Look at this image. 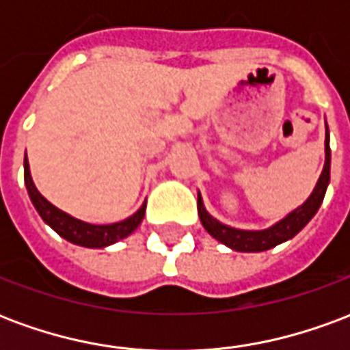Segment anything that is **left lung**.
<instances>
[{
  "label": "left lung",
  "mask_w": 350,
  "mask_h": 350,
  "mask_svg": "<svg viewBox=\"0 0 350 350\" xmlns=\"http://www.w3.org/2000/svg\"><path fill=\"white\" fill-rule=\"evenodd\" d=\"M324 152H326V161H324L323 174L317 182L315 189L311 193V197L296 208L293 213H288L285 219L275 223L273 227L266 228V230H240V228H232L223 225L217 219H213L210 213L206 212L202 198L198 195V217L202 227L210 232V234L219 240L221 243L228 245L234 251H245V253H257V251H266L275 247L278 243L291 240L293 236L300 232L301 228L308 225L311 217L315 215L317 210L321 208L326 195V187L330 183V135H328V127H326V140H324Z\"/></svg>",
  "instance_id": "left-lung-1"
}]
</instances>
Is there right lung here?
Instances as JSON below:
<instances>
[{"instance_id":"obj_1","label":"right lung","mask_w":350,"mask_h":350,"mask_svg":"<svg viewBox=\"0 0 350 350\" xmlns=\"http://www.w3.org/2000/svg\"><path fill=\"white\" fill-rule=\"evenodd\" d=\"M24 182H26L27 193L33 202L35 210L39 212L44 223H49L50 227L56 230L57 234L65 238L67 242L77 243V245H84V247H107L110 243H116L125 236H129L135 228L142 223L144 219L146 204L140 206L137 213H133L127 219L120 221V223H112V225H90L84 221H79L71 217L69 213L57 210L56 206H52L42 197L41 193L35 187L31 174H29V165H27V157L24 159Z\"/></svg>"}]
</instances>
